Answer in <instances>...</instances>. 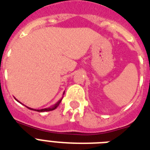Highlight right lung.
<instances>
[{
  "label": "right lung",
  "instance_id": "add662e5",
  "mask_svg": "<svg viewBox=\"0 0 150 150\" xmlns=\"http://www.w3.org/2000/svg\"><path fill=\"white\" fill-rule=\"evenodd\" d=\"M64 93H65V92H64ZM64 93H63V95H64ZM62 99V98H61V99H60L59 102H57V103H55L54 105H52V106H51V107H49V108H45V109H41V110H34V109H31V108L27 107V106H26V107H27L28 109H30V110H35V111H38V112H47V111H52V110H54V109H56V108L59 106V103H61ZM16 100H17V99H16ZM17 101H18V100H17Z\"/></svg>",
  "mask_w": 150,
  "mask_h": 150
}]
</instances>
